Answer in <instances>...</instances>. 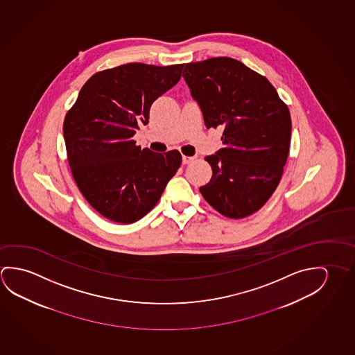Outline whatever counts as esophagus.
<instances>
[{
    "label": "esophagus",
    "instance_id": "obj_1",
    "mask_svg": "<svg viewBox=\"0 0 355 355\" xmlns=\"http://www.w3.org/2000/svg\"><path fill=\"white\" fill-rule=\"evenodd\" d=\"M193 157H186V155H182V164H190L191 162H193Z\"/></svg>",
    "mask_w": 355,
    "mask_h": 355
}]
</instances>
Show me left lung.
Returning <instances> with one entry per match:
<instances>
[{
  "instance_id": "1",
  "label": "left lung",
  "mask_w": 355,
  "mask_h": 355,
  "mask_svg": "<svg viewBox=\"0 0 355 355\" xmlns=\"http://www.w3.org/2000/svg\"><path fill=\"white\" fill-rule=\"evenodd\" d=\"M182 76L206 127H223V148L205 158L214 174L200 192L225 217L257 212L275 191L286 164L288 108L264 76L232 58L186 64Z\"/></svg>"
}]
</instances>
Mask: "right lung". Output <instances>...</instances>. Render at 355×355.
I'll return each mask as SVG.
<instances>
[{"instance_id":"add662e5","label":"right lung","mask_w":355,"mask_h":355,"mask_svg":"<svg viewBox=\"0 0 355 355\" xmlns=\"http://www.w3.org/2000/svg\"><path fill=\"white\" fill-rule=\"evenodd\" d=\"M184 64L130 62L97 73L64 121L69 165L81 193L108 220L133 223L158 203L180 168L181 154L135 146L153 102L179 83Z\"/></svg>"}]
</instances>
